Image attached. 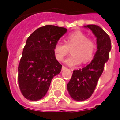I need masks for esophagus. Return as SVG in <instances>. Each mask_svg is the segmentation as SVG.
<instances>
[{
	"mask_svg": "<svg viewBox=\"0 0 120 120\" xmlns=\"http://www.w3.org/2000/svg\"><path fill=\"white\" fill-rule=\"evenodd\" d=\"M66 69H67V68L66 67H64V66H62V71L66 70Z\"/></svg>",
	"mask_w": 120,
	"mask_h": 120,
	"instance_id": "34e87169",
	"label": "esophagus"
}]
</instances>
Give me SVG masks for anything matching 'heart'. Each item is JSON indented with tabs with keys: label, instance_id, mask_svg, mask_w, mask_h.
Returning <instances> with one entry per match:
<instances>
[{
	"label": "heart",
	"instance_id": "heart-1",
	"mask_svg": "<svg viewBox=\"0 0 120 120\" xmlns=\"http://www.w3.org/2000/svg\"><path fill=\"white\" fill-rule=\"evenodd\" d=\"M70 49H72V55L65 60V62L70 67H74L79 65L81 61L86 63L93 58L96 44L82 31H74L66 37L65 43L58 41L54 45L53 52L56 60L63 61Z\"/></svg>",
	"mask_w": 120,
	"mask_h": 120
}]
</instances>
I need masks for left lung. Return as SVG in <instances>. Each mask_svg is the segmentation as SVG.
<instances>
[{
    "mask_svg": "<svg viewBox=\"0 0 120 120\" xmlns=\"http://www.w3.org/2000/svg\"><path fill=\"white\" fill-rule=\"evenodd\" d=\"M84 27L90 29L97 37V51L89 64L82 69L73 71L67 84L70 97L79 101H85L92 96L103 73L104 64L108 60L109 52L111 50L110 37L101 28L96 25H87Z\"/></svg>",
    "mask_w": 120,
    "mask_h": 120,
    "instance_id": "left-lung-1",
    "label": "left lung"
}]
</instances>
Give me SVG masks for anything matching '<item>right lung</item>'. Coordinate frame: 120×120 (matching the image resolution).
I'll list each match as a JSON object with an SVG mask.
<instances>
[{
  "instance_id": "right-lung-1",
  "label": "right lung",
  "mask_w": 120,
  "mask_h": 120,
  "mask_svg": "<svg viewBox=\"0 0 120 120\" xmlns=\"http://www.w3.org/2000/svg\"><path fill=\"white\" fill-rule=\"evenodd\" d=\"M67 30L52 25L37 28L26 40L18 67V81L23 96L38 101L46 94L53 78L62 65L56 60L53 47Z\"/></svg>"
}]
</instances>
